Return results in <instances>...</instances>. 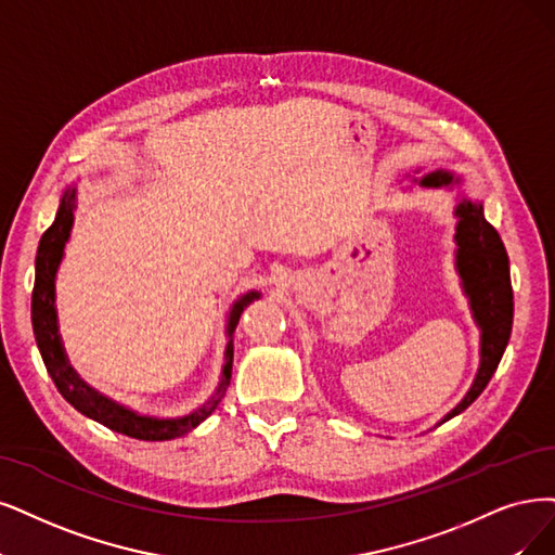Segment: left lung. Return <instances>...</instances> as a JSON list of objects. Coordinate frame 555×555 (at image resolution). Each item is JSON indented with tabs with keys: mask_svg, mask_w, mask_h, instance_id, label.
Wrapping results in <instances>:
<instances>
[{
	"mask_svg": "<svg viewBox=\"0 0 555 555\" xmlns=\"http://www.w3.org/2000/svg\"><path fill=\"white\" fill-rule=\"evenodd\" d=\"M414 184L425 190H455L462 188V176L437 169L412 178ZM455 270L462 279V291L468 299L470 313L480 330V365L474 384L455 409L441 418V423L462 414L489 384L496 373L501 357L507 347L512 332V285H509V260L505 246L494 225L485 219L482 201H470L460 192L455 212ZM439 423V425H441Z\"/></svg>",
	"mask_w": 555,
	"mask_h": 555,
	"instance_id": "obj_1",
	"label": "left lung"
}]
</instances>
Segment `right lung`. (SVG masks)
I'll return each instance as SVG.
<instances>
[{"mask_svg": "<svg viewBox=\"0 0 555 555\" xmlns=\"http://www.w3.org/2000/svg\"><path fill=\"white\" fill-rule=\"evenodd\" d=\"M75 208H77V188H70L64 192L59 201V210L50 229L43 233L38 242L36 251V281L31 293V324L36 345L43 357V363L52 382L56 384L59 393L64 396L79 414L87 418L98 421L118 435H126L139 441H169L178 439L182 435L192 433L205 418H208L217 404L221 402L225 388L231 384V371H233V332L240 322L242 311L254 299H260L258 291H249L240 295L229 309V320H225V352H223V365L221 377L215 388V393L205 400L192 414H184L178 418H159V416H146L139 414L134 409L120 404L107 396H102L91 384H87L77 375L75 367L68 361L64 340L59 334V318H56V272L59 264L64 260L66 244L70 240L73 221H75Z\"/></svg>", "mask_w": 555, "mask_h": 555, "instance_id": "add662e5", "label": "right lung"}]
</instances>
